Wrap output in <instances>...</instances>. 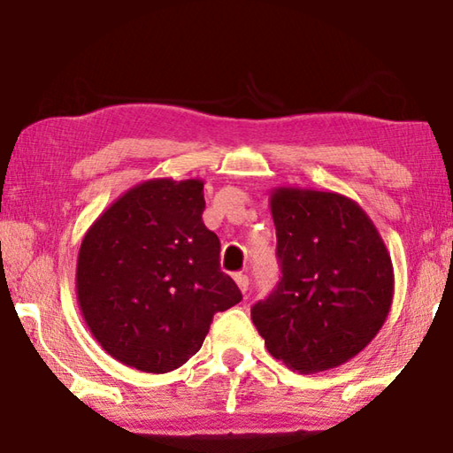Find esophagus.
<instances>
[{
  "label": "esophagus",
  "mask_w": 453,
  "mask_h": 453,
  "mask_svg": "<svg viewBox=\"0 0 453 453\" xmlns=\"http://www.w3.org/2000/svg\"><path fill=\"white\" fill-rule=\"evenodd\" d=\"M234 280H235V283H237V288L242 289V294H248V289H250V278H248V275L235 273Z\"/></svg>",
  "instance_id": "obj_1"
}]
</instances>
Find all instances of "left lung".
<instances>
[{"instance_id":"1","label":"left lung","mask_w":453,"mask_h":453,"mask_svg":"<svg viewBox=\"0 0 453 453\" xmlns=\"http://www.w3.org/2000/svg\"><path fill=\"white\" fill-rule=\"evenodd\" d=\"M270 208L281 280L251 308V321L289 370L349 362L378 335L394 300V265L378 227L335 191L275 188Z\"/></svg>"}]
</instances>
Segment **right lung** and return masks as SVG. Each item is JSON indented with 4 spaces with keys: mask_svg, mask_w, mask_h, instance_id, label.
<instances>
[{
    "mask_svg": "<svg viewBox=\"0 0 453 453\" xmlns=\"http://www.w3.org/2000/svg\"><path fill=\"white\" fill-rule=\"evenodd\" d=\"M203 181L148 180L119 196L83 235L75 267L81 316L107 354L140 372L178 370L213 313L242 302L205 227Z\"/></svg>",
    "mask_w": 453,
    "mask_h": 453,
    "instance_id": "add662e5",
    "label": "right lung"
}]
</instances>
